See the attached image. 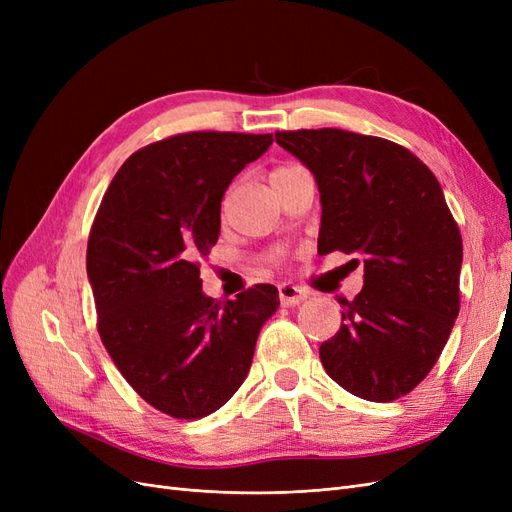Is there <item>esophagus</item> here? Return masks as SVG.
Returning a JSON list of instances; mask_svg holds the SVG:
<instances>
[{
  "instance_id": "obj_1",
  "label": "esophagus",
  "mask_w": 512,
  "mask_h": 512,
  "mask_svg": "<svg viewBox=\"0 0 512 512\" xmlns=\"http://www.w3.org/2000/svg\"><path fill=\"white\" fill-rule=\"evenodd\" d=\"M307 299V290L294 286V284H282L280 286V303L290 307V305H299Z\"/></svg>"
}]
</instances>
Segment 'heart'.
I'll list each match as a JSON object with an SVG mask.
<instances>
[{"label": "heart", "instance_id": "1", "mask_svg": "<svg viewBox=\"0 0 512 512\" xmlns=\"http://www.w3.org/2000/svg\"><path fill=\"white\" fill-rule=\"evenodd\" d=\"M303 173H307V170H305L301 164H282V166H277V168L273 170V173H271L273 188H275V185L286 183V181H290V179H294V177H299V175H303Z\"/></svg>", "mask_w": 512, "mask_h": 512}]
</instances>
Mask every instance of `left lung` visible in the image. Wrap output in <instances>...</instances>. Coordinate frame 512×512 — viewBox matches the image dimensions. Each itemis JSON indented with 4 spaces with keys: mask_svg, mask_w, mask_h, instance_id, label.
Returning <instances> with one entry per match:
<instances>
[{
    "mask_svg": "<svg viewBox=\"0 0 512 512\" xmlns=\"http://www.w3.org/2000/svg\"><path fill=\"white\" fill-rule=\"evenodd\" d=\"M312 170L318 254H361L363 290L320 346L327 374L367 401L408 395L436 365L459 314L461 232L436 175L380 136L337 128L275 132Z\"/></svg>",
    "mask_w": 512,
    "mask_h": 512,
    "instance_id": "left-lung-1",
    "label": "left lung"
}]
</instances>
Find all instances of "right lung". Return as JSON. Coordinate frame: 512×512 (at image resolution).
<instances>
[{"instance_id":"right-lung-1","label":"right lung","mask_w":512,"mask_h":512,"mask_svg":"<svg viewBox=\"0 0 512 512\" xmlns=\"http://www.w3.org/2000/svg\"><path fill=\"white\" fill-rule=\"evenodd\" d=\"M273 134L185 132L134 151L91 224L87 275L98 333L149 406L194 421L235 395L260 327L280 305L271 284L232 301L203 294L200 258L220 237L230 181Z\"/></svg>"}]
</instances>
